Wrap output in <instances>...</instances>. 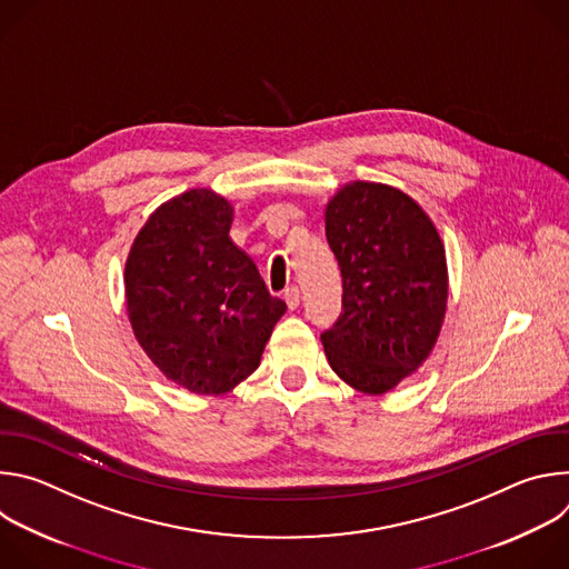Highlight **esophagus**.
<instances>
[{
	"mask_svg": "<svg viewBox=\"0 0 569 569\" xmlns=\"http://www.w3.org/2000/svg\"><path fill=\"white\" fill-rule=\"evenodd\" d=\"M283 299H286V303H288V308H290V310H295V308L299 306V299H301V295H299V288H297V286H290V288H286V292H283Z\"/></svg>",
	"mask_w": 569,
	"mask_h": 569,
	"instance_id": "1",
	"label": "esophagus"
}]
</instances>
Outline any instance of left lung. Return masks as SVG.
Wrapping results in <instances>:
<instances>
[{
  "label": "left lung",
  "instance_id": "8db88e82",
  "mask_svg": "<svg viewBox=\"0 0 569 569\" xmlns=\"http://www.w3.org/2000/svg\"><path fill=\"white\" fill-rule=\"evenodd\" d=\"M342 272V315L321 333L333 371L380 396L432 353L448 303L443 240L430 216L378 182L345 184L323 211Z\"/></svg>",
  "mask_w": 569,
  "mask_h": 569
}]
</instances>
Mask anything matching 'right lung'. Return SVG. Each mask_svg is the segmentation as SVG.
I'll return each mask as SVG.
<instances>
[{
    "instance_id": "right-lung-1",
    "label": "right lung",
    "mask_w": 569,
    "mask_h": 569,
    "mask_svg": "<svg viewBox=\"0 0 569 569\" xmlns=\"http://www.w3.org/2000/svg\"><path fill=\"white\" fill-rule=\"evenodd\" d=\"M233 207L211 189L159 204L126 259L123 286L139 347L171 382L220 396L252 376L286 303L238 250Z\"/></svg>"
}]
</instances>
